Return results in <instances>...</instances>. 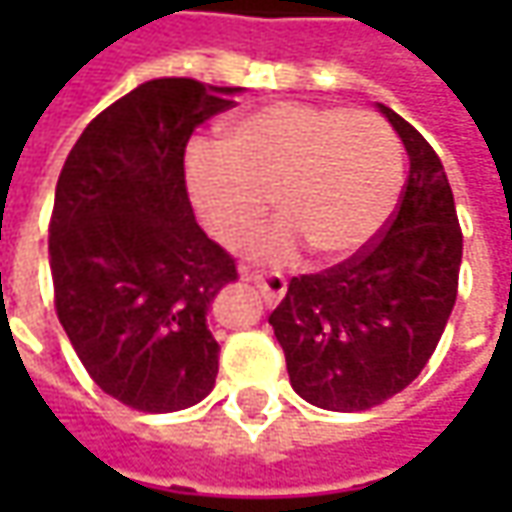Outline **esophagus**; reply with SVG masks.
<instances>
[{"instance_id": "esophagus-1", "label": "esophagus", "mask_w": 512, "mask_h": 512, "mask_svg": "<svg viewBox=\"0 0 512 512\" xmlns=\"http://www.w3.org/2000/svg\"><path fill=\"white\" fill-rule=\"evenodd\" d=\"M242 273H245L253 285L262 290L267 305H279V302H282V296H285L287 290V282L282 273H273V270H270V273H259V270H256V273H247V270H242Z\"/></svg>"}]
</instances>
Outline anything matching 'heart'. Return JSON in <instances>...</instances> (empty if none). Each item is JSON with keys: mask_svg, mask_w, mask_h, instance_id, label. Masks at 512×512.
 <instances>
[{"mask_svg": "<svg viewBox=\"0 0 512 512\" xmlns=\"http://www.w3.org/2000/svg\"><path fill=\"white\" fill-rule=\"evenodd\" d=\"M185 179L207 233L242 250L267 222L259 253L290 259L302 245L322 262H342L370 245L402 190V150L393 130L362 110L270 102L230 119L222 148L193 145Z\"/></svg>", "mask_w": 512, "mask_h": 512, "instance_id": "heart-1", "label": "heart"}]
</instances>
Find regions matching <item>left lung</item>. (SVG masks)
Returning <instances> with one entry per match:
<instances>
[{"mask_svg":"<svg viewBox=\"0 0 512 512\" xmlns=\"http://www.w3.org/2000/svg\"><path fill=\"white\" fill-rule=\"evenodd\" d=\"M379 110L410 156L399 205L356 256L293 276L267 319L293 390L339 413L402 393L433 356L459 293L462 227L442 159L399 113Z\"/></svg>","mask_w":512,"mask_h":512,"instance_id":"obj_1","label":"left lung"}]
</instances>
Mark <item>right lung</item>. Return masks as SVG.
Returning a JSON list of instances; mask_svg holds the SVG:
<instances>
[{
    "label": "right lung",
    "mask_w": 512,
    "mask_h": 512,
    "mask_svg": "<svg viewBox=\"0 0 512 512\" xmlns=\"http://www.w3.org/2000/svg\"><path fill=\"white\" fill-rule=\"evenodd\" d=\"M239 88L153 79L105 108L65 159L50 213L53 305L90 379L142 413L202 402L216 384L213 296L233 256L196 225L185 148Z\"/></svg>",
    "instance_id": "right-lung-1"
}]
</instances>
